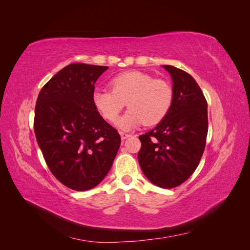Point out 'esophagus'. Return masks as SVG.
Instances as JSON below:
<instances>
[{"instance_id": "obj_1", "label": "esophagus", "mask_w": 250, "mask_h": 250, "mask_svg": "<svg viewBox=\"0 0 250 250\" xmlns=\"http://www.w3.org/2000/svg\"><path fill=\"white\" fill-rule=\"evenodd\" d=\"M120 134H121V139H122V140H126V139H128V138H130V137H131V134L124 133V132H120Z\"/></svg>"}]
</instances>
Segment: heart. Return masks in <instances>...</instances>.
I'll list each match as a JSON object with an SVG mask.
<instances>
[{
	"label": "heart",
	"instance_id": "heart-1",
	"mask_svg": "<svg viewBox=\"0 0 250 250\" xmlns=\"http://www.w3.org/2000/svg\"><path fill=\"white\" fill-rule=\"evenodd\" d=\"M110 87L111 90L95 92L94 104L105 120L116 123L127 103L130 109L119 122L122 129H131L144 123L156 125L171 110L174 98L171 85L147 73L132 71L120 74L111 80Z\"/></svg>",
	"mask_w": 250,
	"mask_h": 250
}]
</instances>
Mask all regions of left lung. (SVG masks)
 <instances>
[{
	"mask_svg": "<svg viewBox=\"0 0 250 250\" xmlns=\"http://www.w3.org/2000/svg\"><path fill=\"white\" fill-rule=\"evenodd\" d=\"M173 81V104L154 129L139 137L138 160L145 176L157 187L180 186L197 168L206 147L208 102L198 83L187 72L163 65Z\"/></svg>",
	"mask_w": 250,
	"mask_h": 250,
	"instance_id": "left-lung-1",
	"label": "left lung"
}]
</instances>
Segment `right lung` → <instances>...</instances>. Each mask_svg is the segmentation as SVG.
<instances>
[{"label":"right lung","instance_id":"1","mask_svg":"<svg viewBox=\"0 0 250 250\" xmlns=\"http://www.w3.org/2000/svg\"><path fill=\"white\" fill-rule=\"evenodd\" d=\"M108 69L72 63L60 70L39 94L34 132L50 171L75 191L99 185L121 145L117 129L94 104L95 82Z\"/></svg>","mask_w":250,"mask_h":250}]
</instances>
